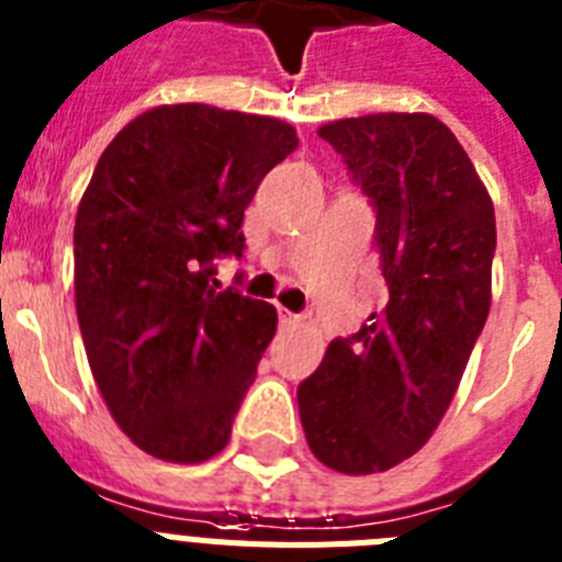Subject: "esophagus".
<instances>
[{"mask_svg":"<svg viewBox=\"0 0 562 562\" xmlns=\"http://www.w3.org/2000/svg\"><path fill=\"white\" fill-rule=\"evenodd\" d=\"M280 323L282 326H300V323H303V317H300V314L285 312V308H280Z\"/></svg>","mask_w":562,"mask_h":562,"instance_id":"obj_1","label":"esophagus"}]
</instances>
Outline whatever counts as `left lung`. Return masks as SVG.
<instances>
[{"instance_id":"obj_1","label":"left lung","mask_w":562,"mask_h":562,"mask_svg":"<svg viewBox=\"0 0 562 562\" xmlns=\"http://www.w3.org/2000/svg\"><path fill=\"white\" fill-rule=\"evenodd\" d=\"M375 207L390 300L296 386L312 453L349 476L390 471L445 418L491 312L494 202L439 117L381 112L317 130Z\"/></svg>"}]
</instances>
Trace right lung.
Segmentation results:
<instances>
[{
  "label": "right lung",
  "mask_w": 562,
  "mask_h": 562,
  "mask_svg": "<svg viewBox=\"0 0 562 562\" xmlns=\"http://www.w3.org/2000/svg\"><path fill=\"white\" fill-rule=\"evenodd\" d=\"M296 149L280 117L207 103L155 106L103 149L75 218V303L109 413L144 453L213 459L277 308L218 291L213 259L241 257L259 181Z\"/></svg>",
  "instance_id": "add662e5"
}]
</instances>
